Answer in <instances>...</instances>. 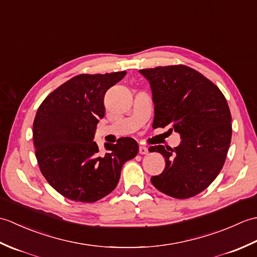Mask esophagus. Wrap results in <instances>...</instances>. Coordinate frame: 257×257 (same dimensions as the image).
I'll return each instance as SVG.
<instances>
[{"mask_svg":"<svg viewBox=\"0 0 257 257\" xmlns=\"http://www.w3.org/2000/svg\"><path fill=\"white\" fill-rule=\"evenodd\" d=\"M148 152H149V150H148V148H147V147H145V146L139 147V154L140 155H147Z\"/></svg>","mask_w":257,"mask_h":257,"instance_id":"esophagus-1","label":"esophagus"}]
</instances>
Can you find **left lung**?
<instances>
[{
  "label": "left lung",
  "mask_w": 257,
  "mask_h": 257,
  "mask_svg": "<svg viewBox=\"0 0 257 257\" xmlns=\"http://www.w3.org/2000/svg\"><path fill=\"white\" fill-rule=\"evenodd\" d=\"M149 81L154 125L178 133L176 148L159 145L166 168L151 178L155 188L176 199L199 194L214 181L225 162L232 117L224 95L203 75L184 65L139 70Z\"/></svg>",
  "instance_id": "obj_1"
}]
</instances>
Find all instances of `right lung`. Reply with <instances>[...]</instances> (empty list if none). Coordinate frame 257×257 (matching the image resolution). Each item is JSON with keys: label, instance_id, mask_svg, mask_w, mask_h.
I'll return each mask as SVG.
<instances>
[{"label": "right lung", "instance_id": "add662e5", "mask_svg": "<svg viewBox=\"0 0 257 257\" xmlns=\"http://www.w3.org/2000/svg\"><path fill=\"white\" fill-rule=\"evenodd\" d=\"M127 72L81 74L51 92L33 123L36 159L47 182L65 198L96 202L117 187L123 163L138 154L137 141L125 137L105 144L100 152L94 136L105 116L106 91Z\"/></svg>", "mask_w": 257, "mask_h": 257}]
</instances>
